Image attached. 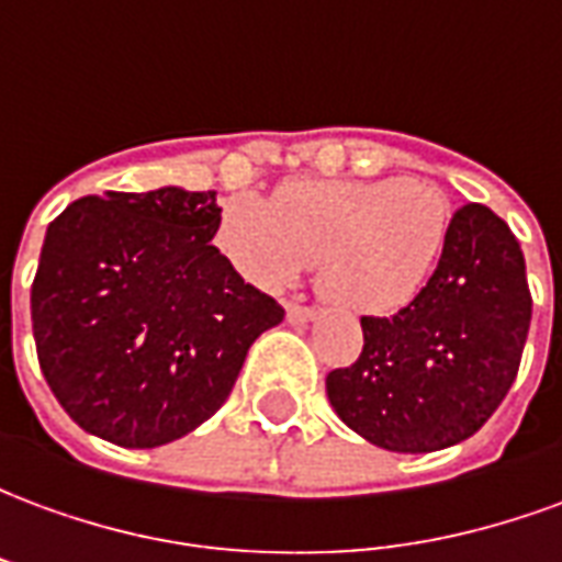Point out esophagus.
<instances>
[{
	"instance_id": "obj_1",
	"label": "esophagus",
	"mask_w": 562,
	"mask_h": 562,
	"mask_svg": "<svg viewBox=\"0 0 562 562\" xmlns=\"http://www.w3.org/2000/svg\"><path fill=\"white\" fill-rule=\"evenodd\" d=\"M285 316H289L292 325H306V322H313V318H316V310H313V306L289 304L285 306Z\"/></svg>"
}]
</instances>
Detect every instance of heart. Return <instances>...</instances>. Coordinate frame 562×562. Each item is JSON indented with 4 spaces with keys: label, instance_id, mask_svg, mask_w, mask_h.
Listing matches in <instances>:
<instances>
[{
    "label": "heart",
    "instance_id": "heart-1",
    "mask_svg": "<svg viewBox=\"0 0 562 562\" xmlns=\"http://www.w3.org/2000/svg\"><path fill=\"white\" fill-rule=\"evenodd\" d=\"M451 228L446 195L422 180H292L270 204L225 198L216 246L258 289H280L318 261L322 292L342 310L385 316L434 280Z\"/></svg>",
    "mask_w": 562,
    "mask_h": 562
}]
</instances>
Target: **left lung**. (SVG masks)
<instances>
[{
    "mask_svg": "<svg viewBox=\"0 0 562 562\" xmlns=\"http://www.w3.org/2000/svg\"><path fill=\"white\" fill-rule=\"evenodd\" d=\"M530 316L518 237L491 207L463 204L427 289L394 316L361 318L358 361L325 379L330 406L389 451L458 446L512 389Z\"/></svg>",
    "mask_w": 562,
    "mask_h": 562,
    "instance_id": "obj_1",
    "label": "left lung"
}]
</instances>
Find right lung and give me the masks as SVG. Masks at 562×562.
<instances>
[{
    "label": "right lung",
    "instance_id": "1",
    "mask_svg": "<svg viewBox=\"0 0 562 562\" xmlns=\"http://www.w3.org/2000/svg\"><path fill=\"white\" fill-rule=\"evenodd\" d=\"M216 192L161 186L68 204L32 282L38 364L87 434L156 448L228 401L249 346L282 310L210 244Z\"/></svg>",
    "mask_w": 562,
    "mask_h": 562
}]
</instances>
